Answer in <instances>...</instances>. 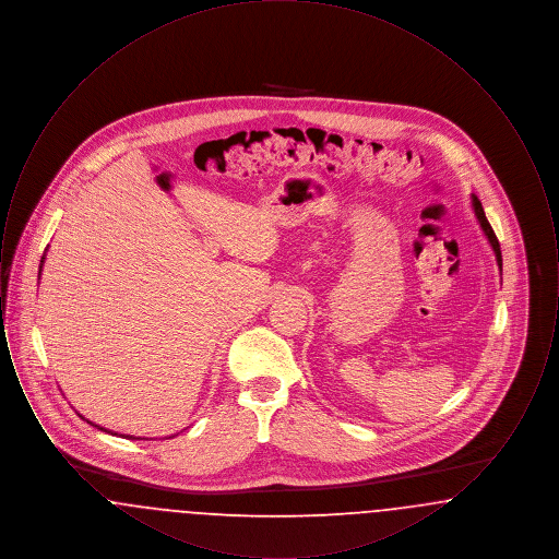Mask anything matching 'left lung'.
I'll return each mask as SVG.
<instances>
[{"mask_svg": "<svg viewBox=\"0 0 559 559\" xmlns=\"http://www.w3.org/2000/svg\"><path fill=\"white\" fill-rule=\"evenodd\" d=\"M469 203H472V212L476 215V219H478L479 230L484 233V237L488 240V245H490V249H492V253H495V260H497V266H499V272L503 274V258H501V245H499V240L495 237V230H492V226L488 224V219H486V213L481 210V203H479L478 197L476 194H472L469 197Z\"/></svg>", "mask_w": 559, "mask_h": 559, "instance_id": "obj_1", "label": "left lung"}]
</instances>
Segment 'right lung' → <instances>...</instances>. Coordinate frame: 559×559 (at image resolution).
Returning <instances> with one entry per match:
<instances>
[{"instance_id":"obj_1","label":"right lung","mask_w":559,"mask_h":559,"mask_svg":"<svg viewBox=\"0 0 559 559\" xmlns=\"http://www.w3.org/2000/svg\"><path fill=\"white\" fill-rule=\"evenodd\" d=\"M44 264H46V253L41 255V264H39V274H37V276H41V267H44ZM80 417L81 419H85L83 415H80ZM85 421H87V419H85ZM87 424H90V426L98 427V429H103V431H107V433H112L110 429H105V427L96 426V424H92V421H87ZM115 436H117V433H115ZM121 436H123V438H128V440H132V438H135V436H130V433H121ZM174 436H176V433H174ZM174 436H169V438H174Z\"/></svg>"}]
</instances>
